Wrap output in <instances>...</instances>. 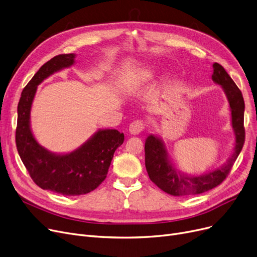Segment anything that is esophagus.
<instances>
[{"mask_svg":"<svg viewBox=\"0 0 257 257\" xmlns=\"http://www.w3.org/2000/svg\"><path fill=\"white\" fill-rule=\"evenodd\" d=\"M144 129H145V124L141 119L132 121L129 126V132L131 135H139V133L144 131Z\"/></svg>","mask_w":257,"mask_h":257,"instance_id":"obj_1","label":"esophagus"}]
</instances>
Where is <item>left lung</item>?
<instances>
[{"instance_id": "1", "label": "left lung", "mask_w": 257, "mask_h": 257, "mask_svg": "<svg viewBox=\"0 0 257 257\" xmlns=\"http://www.w3.org/2000/svg\"><path fill=\"white\" fill-rule=\"evenodd\" d=\"M212 80L219 84L227 94L232 114V126L235 131V148L228 162L220 168L198 176H187L174 170L167 159L163 143L154 136L145 143V165L150 180L166 193L174 196L200 194L211 190L226 180L232 166L239 155L246 133L243 127L244 102L239 88L234 83L224 67L213 64Z\"/></svg>"}]
</instances>
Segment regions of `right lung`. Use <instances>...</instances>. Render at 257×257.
I'll return each instance as SVG.
<instances>
[{"label": "right lung", "instance_id": "right-lung-1", "mask_svg": "<svg viewBox=\"0 0 257 257\" xmlns=\"http://www.w3.org/2000/svg\"><path fill=\"white\" fill-rule=\"evenodd\" d=\"M75 55L59 54L44 64L21 94L18 105L16 144L20 158L32 178L44 190L75 196L93 191L107 176L114 151L124 143V133L99 130L81 148L65 155L50 153L33 138L30 108L37 86L47 76L71 66Z\"/></svg>", "mask_w": 257, "mask_h": 257}]
</instances>
